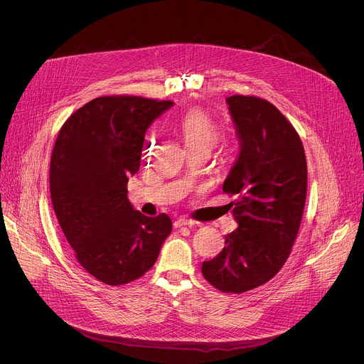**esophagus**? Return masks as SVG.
<instances>
[{
    "label": "esophagus",
    "instance_id": "obj_1",
    "mask_svg": "<svg viewBox=\"0 0 364 364\" xmlns=\"http://www.w3.org/2000/svg\"><path fill=\"white\" fill-rule=\"evenodd\" d=\"M196 222L191 220V219H186V218H178L176 222H174V228L178 229V228H183V226H194Z\"/></svg>",
    "mask_w": 364,
    "mask_h": 364
}]
</instances>
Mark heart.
Wrapping results in <instances>:
<instances>
[{"label": "heart", "instance_id": "b5f03b06", "mask_svg": "<svg viewBox=\"0 0 364 364\" xmlns=\"http://www.w3.org/2000/svg\"><path fill=\"white\" fill-rule=\"evenodd\" d=\"M187 151H212L219 139V127L216 121L200 108L187 111L176 125Z\"/></svg>", "mask_w": 364, "mask_h": 364}]
</instances>
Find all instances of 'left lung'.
I'll return each mask as SVG.
<instances>
[{"mask_svg": "<svg viewBox=\"0 0 364 364\" xmlns=\"http://www.w3.org/2000/svg\"><path fill=\"white\" fill-rule=\"evenodd\" d=\"M226 102L240 152L223 191L237 196L239 228L201 274L222 292L242 294L271 281L287 262L304 213L306 160L298 132L271 102L243 95Z\"/></svg>", "mask_w": 364, "mask_h": 364, "instance_id": "left-lung-1", "label": "left lung"}]
</instances>
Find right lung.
<instances>
[{
  "instance_id": "obj_1",
  "label": "right lung",
  "mask_w": 364,
  "mask_h": 364,
  "mask_svg": "<svg viewBox=\"0 0 364 364\" xmlns=\"http://www.w3.org/2000/svg\"><path fill=\"white\" fill-rule=\"evenodd\" d=\"M171 100L100 96L63 124L50 160V196L75 257L97 281L124 285L152 268L173 223L144 216L128 200L148 127Z\"/></svg>"
}]
</instances>
